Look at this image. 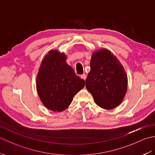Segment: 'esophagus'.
I'll list each match as a JSON object with an SVG mask.
<instances>
[{
	"label": "esophagus",
	"mask_w": 155,
	"mask_h": 155,
	"mask_svg": "<svg viewBox=\"0 0 155 155\" xmlns=\"http://www.w3.org/2000/svg\"><path fill=\"white\" fill-rule=\"evenodd\" d=\"M81 78H82V79H84V80H86V75L85 74H82L81 76Z\"/></svg>",
	"instance_id": "esophagus-1"
}]
</instances>
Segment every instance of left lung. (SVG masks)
<instances>
[{"mask_svg":"<svg viewBox=\"0 0 155 155\" xmlns=\"http://www.w3.org/2000/svg\"><path fill=\"white\" fill-rule=\"evenodd\" d=\"M86 87L100 107L111 110L123 101L127 88L126 73L117 57L107 49L93 53Z\"/></svg>","mask_w":155,"mask_h":155,"instance_id":"8db88e82","label":"left lung"}]
</instances>
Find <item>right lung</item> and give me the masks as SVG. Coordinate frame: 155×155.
<instances>
[{
	"instance_id": "obj_1",
	"label": "right lung",
	"mask_w": 155,
	"mask_h": 155,
	"mask_svg": "<svg viewBox=\"0 0 155 155\" xmlns=\"http://www.w3.org/2000/svg\"><path fill=\"white\" fill-rule=\"evenodd\" d=\"M85 81L66 63V56L51 50L44 57L37 76L38 95L44 105L53 111L69 106L74 96L83 88Z\"/></svg>"
}]
</instances>
